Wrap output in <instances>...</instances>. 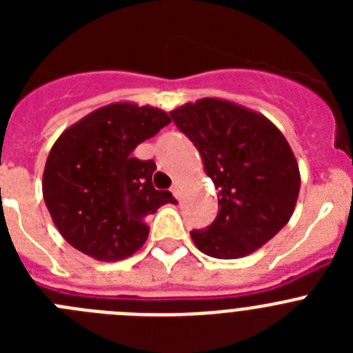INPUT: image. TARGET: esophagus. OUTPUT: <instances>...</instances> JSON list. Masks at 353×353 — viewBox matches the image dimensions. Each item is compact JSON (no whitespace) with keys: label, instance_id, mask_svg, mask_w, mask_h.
<instances>
[{"label":"esophagus","instance_id":"esophagus-1","mask_svg":"<svg viewBox=\"0 0 353 353\" xmlns=\"http://www.w3.org/2000/svg\"><path fill=\"white\" fill-rule=\"evenodd\" d=\"M180 189H182V185H180V182H179V180H174L173 187H171V192H173V194L176 196V198H180Z\"/></svg>","mask_w":353,"mask_h":353}]
</instances>
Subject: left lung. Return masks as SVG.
Masks as SVG:
<instances>
[{
    "mask_svg": "<svg viewBox=\"0 0 353 353\" xmlns=\"http://www.w3.org/2000/svg\"><path fill=\"white\" fill-rule=\"evenodd\" d=\"M170 114L219 192L214 223L191 232L196 248L236 260L267 244L290 221L301 191L297 159L281 130L261 113L212 97Z\"/></svg>",
    "mask_w": 353,
    "mask_h": 353,
    "instance_id": "obj_1",
    "label": "left lung"
}]
</instances>
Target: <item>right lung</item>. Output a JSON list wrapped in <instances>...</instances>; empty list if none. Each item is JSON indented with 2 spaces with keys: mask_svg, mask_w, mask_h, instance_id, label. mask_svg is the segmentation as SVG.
Returning <instances> with one entry per match:
<instances>
[{
  "mask_svg": "<svg viewBox=\"0 0 353 353\" xmlns=\"http://www.w3.org/2000/svg\"><path fill=\"white\" fill-rule=\"evenodd\" d=\"M171 121L152 105L113 102L65 129L46 161L43 201L65 240L99 261H118L143 248L146 215L174 203L152 183L154 161L134 148Z\"/></svg>",
  "mask_w": 353,
  "mask_h": 353,
  "instance_id": "right-lung-1",
  "label": "right lung"
}]
</instances>
